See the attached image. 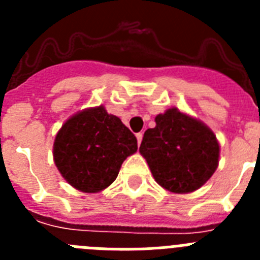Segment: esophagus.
<instances>
[{"mask_svg": "<svg viewBox=\"0 0 260 260\" xmlns=\"http://www.w3.org/2000/svg\"><path fill=\"white\" fill-rule=\"evenodd\" d=\"M142 139H143V134L142 133H138L137 134V141H138V146H141Z\"/></svg>", "mask_w": 260, "mask_h": 260, "instance_id": "34e87169", "label": "esophagus"}]
</instances>
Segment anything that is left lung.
Wrapping results in <instances>:
<instances>
[{
	"instance_id": "1",
	"label": "left lung",
	"mask_w": 260,
	"mask_h": 260,
	"mask_svg": "<svg viewBox=\"0 0 260 260\" xmlns=\"http://www.w3.org/2000/svg\"><path fill=\"white\" fill-rule=\"evenodd\" d=\"M146 130L139 152L158 185L174 194L198 190L217 169L220 146L202 121L171 108Z\"/></svg>"
}]
</instances>
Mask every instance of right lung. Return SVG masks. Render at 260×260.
<instances>
[{
	"mask_svg": "<svg viewBox=\"0 0 260 260\" xmlns=\"http://www.w3.org/2000/svg\"><path fill=\"white\" fill-rule=\"evenodd\" d=\"M137 150L135 135L100 105L80 110L62 125L53 158L74 189L99 192L114 182L122 162Z\"/></svg>",
	"mask_w": 260,
	"mask_h": 260,
	"instance_id": "obj_1",
	"label": "right lung"
}]
</instances>
